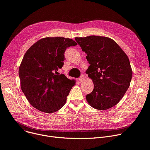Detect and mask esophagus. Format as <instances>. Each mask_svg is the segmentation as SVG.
Listing matches in <instances>:
<instances>
[{
    "instance_id": "1",
    "label": "esophagus",
    "mask_w": 150,
    "mask_h": 150,
    "mask_svg": "<svg viewBox=\"0 0 150 150\" xmlns=\"http://www.w3.org/2000/svg\"><path fill=\"white\" fill-rule=\"evenodd\" d=\"M85 78H86V76L84 75H81V76L79 77V81H83L84 79H85Z\"/></svg>"
}]
</instances>
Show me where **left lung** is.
<instances>
[{
	"label": "left lung",
	"mask_w": 150,
	"mask_h": 150,
	"mask_svg": "<svg viewBox=\"0 0 150 150\" xmlns=\"http://www.w3.org/2000/svg\"><path fill=\"white\" fill-rule=\"evenodd\" d=\"M87 54L90 66L86 71L94 88L86 96L88 104L105 110L116 105L128 90L133 71L128 56L115 41L107 37H75Z\"/></svg>",
	"instance_id": "obj_1"
}]
</instances>
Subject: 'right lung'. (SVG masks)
<instances>
[{
  "label": "right lung",
  "mask_w": 150,
  "mask_h": 150,
  "mask_svg": "<svg viewBox=\"0 0 150 150\" xmlns=\"http://www.w3.org/2000/svg\"><path fill=\"white\" fill-rule=\"evenodd\" d=\"M76 45L72 39L46 37L26 52L18 69L21 87L29 103L39 111L52 113L66 104L76 81L57 73L64 64L66 48Z\"/></svg>",
  "instance_id": "1"
}]
</instances>
